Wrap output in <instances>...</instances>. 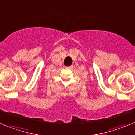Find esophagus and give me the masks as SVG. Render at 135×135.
I'll return each instance as SVG.
<instances>
[{
    "label": "esophagus",
    "mask_w": 135,
    "mask_h": 135,
    "mask_svg": "<svg viewBox=\"0 0 135 135\" xmlns=\"http://www.w3.org/2000/svg\"><path fill=\"white\" fill-rule=\"evenodd\" d=\"M65 68L68 69V70H72V69L74 68V66H73V65H71V66L66 67V68Z\"/></svg>",
    "instance_id": "obj_1"
}]
</instances>
